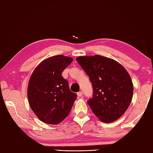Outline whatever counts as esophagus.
Here are the masks:
<instances>
[{
	"label": "esophagus",
	"mask_w": 153,
	"mask_h": 153,
	"mask_svg": "<svg viewBox=\"0 0 153 153\" xmlns=\"http://www.w3.org/2000/svg\"><path fill=\"white\" fill-rule=\"evenodd\" d=\"M77 95H78V96H79V97H82V91L78 92V93H77Z\"/></svg>",
	"instance_id": "1"
}]
</instances>
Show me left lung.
<instances>
[{
	"mask_svg": "<svg viewBox=\"0 0 153 153\" xmlns=\"http://www.w3.org/2000/svg\"><path fill=\"white\" fill-rule=\"evenodd\" d=\"M76 61L92 83L93 97L87 102L102 122L111 123L122 116L131 102L133 85L126 69L107 57L79 56Z\"/></svg>",
	"mask_w": 153,
	"mask_h": 153,
	"instance_id": "8db88e82",
	"label": "left lung"
}]
</instances>
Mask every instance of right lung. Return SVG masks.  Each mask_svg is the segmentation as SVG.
<instances>
[{"instance_id":"1","label":"right lung","mask_w":153,"mask_h":153,"mask_svg":"<svg viewBox=\"0 0 153 153\" xmlns=\"http://www.w3.org/2000/svg\"><path fill=\"white\" fill-rule=\"evenodd\" d=\"M73 60L62 55L51 56L40 63L32 74L27 90L28 102L41 121L57 125L70 113L77 94L70 91L62 73Z\"/></svg>"}]
</instances>
